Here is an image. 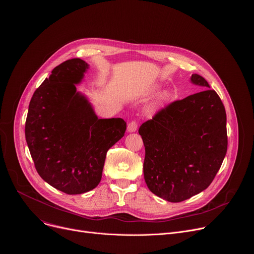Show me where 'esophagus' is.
<instances>
[{
  "label": "esophagus",
  "mask_w": 254,
  "mask_h": 254,
  "mask_svg": "<svg viewBox=\"0 0 254 254\" xmlns=\"http://www.w3.org/2000/svg\"><path fill=\"white\" fill-rule=\"evenodd\" d=\"M136 128H137V123L135 121H132L127 125V131L128 132H134L136 130Z\"/></svg>",
  "instance_id": "1"
}]
</instances>
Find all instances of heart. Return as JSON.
<instances>
[{
    "label": "heart",
    "instance_id": "1",
    "mask_svg": "<svg viewBox=\"0 0 254 254\" xmlns=\"http://www.w3.org/2000/svg\"><path fill=\"white\" fill-rule=\"evenodd\" d=\"M170 97H171V94L169 90H162L161 92H159L149 106V110H148L149 113L152 115L158 113L168 103V101L170 100Z\"/></svg>",
    "mask_w": 254,
    "mask_h": 254
}]
</instances>
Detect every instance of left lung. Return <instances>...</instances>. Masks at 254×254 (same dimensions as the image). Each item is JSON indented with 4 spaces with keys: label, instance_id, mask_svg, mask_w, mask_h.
<instances>
[{
    "label": "left lung",
    "instance_id": "left-lung-1",
    "mask_svg": "<svg viewBox=\"0 0 254 254\" xmlns=\"http://www.w3.org/2000/svg\"><path fill=\"white\" fill-rule=\"evenodd\" d=\"M191 82L203 91L177 100L143 123L144 181L169 202H182L208 188L227 152L224 105L199 74Z\"/></svg>",
    "mask_w": 254,
    "mask_h": 254
}]
</instances>
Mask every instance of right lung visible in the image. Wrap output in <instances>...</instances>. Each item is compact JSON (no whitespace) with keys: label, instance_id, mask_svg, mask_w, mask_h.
Returning a JSON list of instances; mask_svg holds the SVG:
<instances>
[{"label":"right lung","instance_id":"add662e5","mask_svg":"<svg viewBox=\"0 0 254 254\" xmlns=\"http://www.w3.org/2000/svg\"><path fill=\"white\" fill-rule=\"evenodd\" d=\"M89 65L69 59L56 66L34 92L25 135L35 168L55 189L76 195L100 182L107 151L124 135L126 122L98 119L77 91Z\"/></svg>","mask_w":254,"mask_h":254}]
</instances>
